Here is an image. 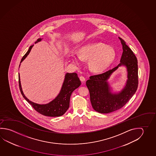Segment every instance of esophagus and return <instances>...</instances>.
Listing matches in <instances>:
<instances>
[{"label":"esophagus","instance_id":"esophagus-1","mask_svg":"<svg viewBox=\"0 0 156 156\" xmlns=\"http://www.w3.org/2000/svg\"><path fill=\"white\" fill-rule=\"evenodd\" d=\"M80 80H81V81L82 82V83H83L85 81V77L83 76H80Z\"/></svg>","mask_w":156,"mask_h":156}]
</instances>
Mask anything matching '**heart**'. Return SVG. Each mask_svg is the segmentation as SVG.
Listing matches in <instances>:
<instances>
[{
  "label": "heart",
  "mask_w": 156,
  "mask_h": 156,
  "mask_svg": "<svg viewBox=\"0 0 156 156\" xmlns=\"http://www.w3.org/2000/svg\"><path fill=\"white\" fill-rule=\"evenodd\" d=\"M79 54L71 55L72 62L80 65L82 59L90 60L89 67L92 71L99 73L108 68L115 57L113 48L102 43H94L80 48Z\"/></svg>",
  "instance_id": "b5f03b06"
}]
</instances>
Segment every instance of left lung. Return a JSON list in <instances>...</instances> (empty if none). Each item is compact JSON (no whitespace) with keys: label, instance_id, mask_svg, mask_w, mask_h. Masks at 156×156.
I'll return each mask as SVG.
<instances>
[{"label":"left lung","instance_id":"8db88e82","mask_svg":"<svg viewBox=\"0 0 156 156\" xmlns=\"http://www.w3.org/2000/svg\"><path fill=\"white\" fill-rule=\"evenodd\" d=\"M122 46L120 62L117 66L101 74L91 76L86 81L94 110L100 113H109L122 108L135 94L138 87L137 60L133 51L119 37ZM127 68L128 79L126 85L118 93H112L108 80L120 66Z\"/></svg>","mask_w":156,"mask_h":156}]
</instances>
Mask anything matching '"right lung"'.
Segmentation results:
<instances>
[{"mask_svg":"<svg viewBox=\"0 0 156 156\" xmlns=\"http://www.w3.org/2000/svg\"><path fill=\"white\" fill-rule=\"evenodd\" d=\"M42 39L38 38L35 43L40 42ZM34 45H31L28 51L23 57L21 62L27 57ZM19 83L20 92L23 97L31 105L32 107L39 113L47 116H60L62 115L67 111L70 105V99L73 92L81 85V81L75 73H66L62 83L59 94L51 102L45 105H40L32 102L25 96L23 93L21 85L20 75L19 74Z\"/></svg>","mask_w":156,"mask_h":156,"instance_id":"obj_1","label":"right lung"}]
</instances>
